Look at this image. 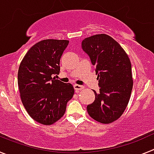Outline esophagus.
I'll return each instance as SVG.
<instances>
[{
    "mask_svg": "<svg viewBox=\"0 0 154 154\" xmlns=\"http://www.w3.org/2000/svg\"><path fill=\"white\" fill-rule=\"evenodd\" d=\"M74 89L76 92H79V91L83 89L84 86H82V85H74Z\"/></svg>",
    "mask_w": 154,
    "mask_h": 154,
    "instance_id": "34e87169",
    "label": "esophagus"
}]
</instances>
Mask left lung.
I'll return each mask as SVG.
<instances>
[{"mask_svg": "<svg viewBox=\"0 0 154 154\" xmlns=\"http://www.w3.org/2000/svg\"><path fill=\"white\" fill-rule=\"evenodd\" d=\"M83 51L96 66L99 92L87 106L88 113L99 123L108 124L120 117L130 101L133 89L131 63L126 51L112 37L92 35L82 42Z\"/></svg>", "mask_w": 154, "mask_h": 154, "instance_id": "1", "label": "left lung"}]
</instances>
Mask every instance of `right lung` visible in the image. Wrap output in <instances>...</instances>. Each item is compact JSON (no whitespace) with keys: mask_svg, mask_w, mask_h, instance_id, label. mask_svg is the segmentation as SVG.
<instances>
[{"mask_svg":"<svg viewBox=\"0 0 154 154\" xmlns=\"http://www.w3.org/2000/svg\"><path fill=\"white\" fill-rule=\"evenodd\" d=\"M68 40L46 39L38 42L24 55L19 66L17 84L21 102L34 120L51 125L65 114L74 95L70 83L52 78L60 72V58Z\"/></svg>","mask_w":154,"mask_h":154,"instance_id":"right-lung-1","label":"right lung"}]
</instances>
